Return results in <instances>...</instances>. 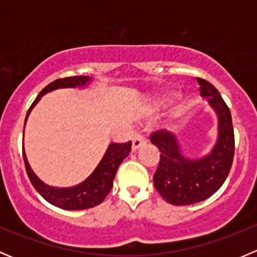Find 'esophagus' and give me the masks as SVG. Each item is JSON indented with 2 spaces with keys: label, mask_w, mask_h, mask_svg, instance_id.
I'll list each match as a JSON object with an SVG mask.
<instances>
[{
  "label": "esophagus",
  "mask_w": 257,
  "mask_h": 257,
  "mask_svg": "<svg viewBox=\"0 0 257 257\" xmlns=\"http://www.w3.org/2000/svg\"><path fill=\"white\" fill-rule=\"evenodd\" d=\"M132 149L133 150H138L139 148L143 147V145L145 144V139L143 136H141V134H134L133 139H132Z\"/></svg>",
  "instance_id": "obj_1"
}]
</instances>
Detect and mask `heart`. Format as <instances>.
<instances>
[{"label": "heart", "mask_w": 257, "mask_h": 257, "mask_svg": "<svg viewBox=\"0 0 257 257\" xmlns=\"http://www.w3.org/2000/svg\"><path fill=\"white\" fill-rule=\"evenodd\" d=\"M175 97H177V90L174 89H168V90H164V92L159 93V94L153 99L152 110L158 112V110L163 109V108H165L167 105H169ZM189 108H190V102L185 100V102L180 103V104L175 108L173 115H174L175 119H181L184 115H185V113L188 112Z\"/></svg>", "instance_id": "1"}]
</instances>
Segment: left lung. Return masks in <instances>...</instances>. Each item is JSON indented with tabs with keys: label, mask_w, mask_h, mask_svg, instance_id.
I'll return each mask as SVG.
<instances>
[{
	"label": "left lung",
	"mask_w": 257,
	"mask_h": 257,
	"mask_svg": "<svg viewBox=\"0 0 257 257\" xmlns=\"http://www.w3.org/2000/svg\"><path fill=\"white\" fill-rule=\"evenodd\" d=\"M201 97L217 118V138L211 150L200 158L185 155L177 136L155 132L150 142L160 150V162L153 180L158 193L173 205L200 203L216 193L229 175L234 159L235 139L231 114L219 90L208 80L196 78Z\"/></svg>",
	"instance_id": "obj_1"
}]
</instances>
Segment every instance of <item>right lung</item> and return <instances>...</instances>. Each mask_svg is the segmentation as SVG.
I'll return each mask as SVG.
<instances>
[{
  "instance_id": "1",
  "label": "right lung",
  "mask_w": 257,
  "mask_h": 257,
  "mask_svg": "<svg viewBox=\"0 0 257 257\" xmlns=\"http://www.w3.org/2000/svg\"><path fill=\"white\" fill-rule=\"evenodd\" d=\"M92 77L88 76H76L67 77V78H59L54 82L49 83L47 87L41 90L40 94L32 103V105L28 109L27 115L25 119V125L27 121L28 115L32 112L35 105L41 100V98L47 93L56 89H63V88H85L92 82ZM132 149V142L124 144L110 143L103 155L102 160L97 165L92 174L89 175L84 181L77 184L69 188H57L51 186L48 184L43 183L35 172L31 168L26 157L25 147H22L23 160H25L26 172L31 183L35 186L41 196L49 204L64 210H84L97 206L105 199V196L112 190L113 180L116 174L120 163L129 155Z\"/></svg>"
}]
</instances>
